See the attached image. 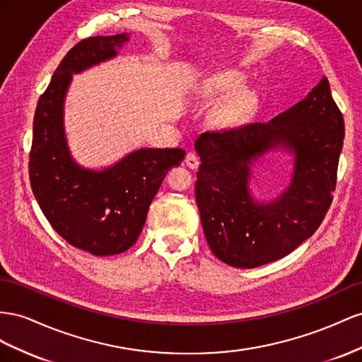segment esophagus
Here are the masks:
<instances>
[{"instance_id": "1", "label": "esophagus", "mask_w": 362, "mask_h": 362, "mask_svg": "<svg viewBox=\"0 0 362 362\" xmlns=\"http://www.w3.org/2000/svg\"><path fill=\"white\" fill-rule=\"evenodd\" d=\"M185 163L188 165V168H191V170H195L199 167V163H200V159H199V156L195 153H188L187 154V158H185Z\"/></svg>"}]
</instances>
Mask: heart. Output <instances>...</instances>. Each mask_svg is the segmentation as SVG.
I'll return each instance as SVG.
<instances>
[{
	"label": "heart",
	"mask_w": 362,
	"mask_h": 362,
	"mask_svg": "<svg viewBox=\"0 0 362 362\" xmlns=\"http://www.w3.org/2000/svg\"><path fill=\"white\" fill-rule=\"evenodd\" d=\"M244 86V77L240 72L226 71L221 74L211 78L208 89L212 94H216L220 98H227ZM257 106V95L253 90H244L236 95L229 105L224 106L218 115H216V124L221 127H238L252 117Z\"/></svg>",
	"instance_id": "obj_1"
}]
</instances>
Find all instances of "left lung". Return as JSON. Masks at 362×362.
Returning <instances> with one entry per match:
<instances>
[{
  "label": "left lung",
  "instance_id": "left-lung-1",
  "mask_svg": "<svg viewBox=\"0 0 362 362\" xmlns=\"http://www.w3.org/2000/svg\"><path fill=\"white\" fill-rule=\"evenodd\" d=\"M343 139V115L326 77L268 122L200 135L195 200L212 253L235 268H255L308 240L332 203ZM276 149L293 154L292 182L276 199L257 202L248 187L251 167Z\"/></svg>",
  "mask_w": 362,
  "mask_h": 362
}]
</instances>
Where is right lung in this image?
Masks as SVG:
<instances>
[{"mask_svg":"<svg viewBox=\"0 0 362 362\" xmlns=\"http://www.w3.org/2000/svg\"><path fill=\"white\" fill-rule=\"evenodd\" d=\"M129 39L127 33L95 36L72 47L33 119L28 173L39 208L62 238L94 256L118 255L136 243L165 175L185 158L180 148H139L110 167L90 170L71 156L64 105L72 74L117 57Z\"/></svg>","mask_w":362,"mask_h":362,"instance_id":"right-lung-1","label":"right lung"}]
</instances>
